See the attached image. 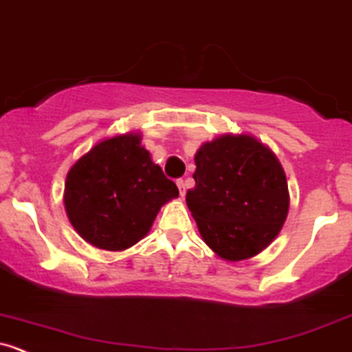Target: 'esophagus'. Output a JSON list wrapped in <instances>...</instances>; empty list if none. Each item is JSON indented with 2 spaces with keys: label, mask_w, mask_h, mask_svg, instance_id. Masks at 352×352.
<instances>
[{
  "label": "esophagus",
  "mask_w": 352,
  "mask_h": 352,
  "mask_svg": "<svg viewBox=\"0 0 352 352\" xmlns=\"http://www.w3.org/2000/svg\"><path fill=\"white\" fill-rule=\"evenodd\" d=\"M177 186H179V190H180V195H186V182H184L182 179H179L177 180Z\"/></svg>",
  "instance_id": "obj_1"
}]
</instances>
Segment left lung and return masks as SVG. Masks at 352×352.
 Masks as SVG:
<instances>
[{
    "label": "left lung",
    "instance_id": "left-lung-1",
    "mask_svg": "<svg viewBox=\"0 0 352 352\" xmlns=\"http://www.w3.org/2000/svg\"><path fill=\"white\" fill-rule=\"evenodd\" d=\"M195 187L186 201L199 232L219 258L263 251L287 219V177L268 146L251 135H223L195 155Z\"/></svg>",
    "mask_w": 352,
    "mask_h": 352
}]
</instances>
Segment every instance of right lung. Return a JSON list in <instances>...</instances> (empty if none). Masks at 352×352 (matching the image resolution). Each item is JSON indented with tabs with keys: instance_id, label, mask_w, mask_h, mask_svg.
Masks as SVG:
<instances>
[{
	"instance_id": "right-lung-1",
	"label": "right lung",
	"mask_w": 352,
	"mask_h": 352,
	"mask_svg": "<svg viewBox=\"0 0 352 352\" xmlns=\"http://www.w3.org/2000/svg\"><path fill=\"white\" fill-rule=\"evenodd\" d=\"M179 197L138 133L102 140L69 170L64 204L80 238L106 251L143 239L160 207Z\"/></svg>"
}]
</instances>
